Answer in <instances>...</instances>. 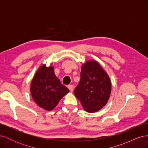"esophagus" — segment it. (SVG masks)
<instances>
[{
	"label": "esophagus",
	"mask_w": 148,
	"mask_h": 148,
	"mask_svg": "<svg viewBox=\"0 0 148 148\" xmlns=\"http://www.w3.org/2000/svg\"><path fill=\"white\" fill-rule=\"evenodd\" d=\"M67 87H68V88L69 89V90H70V92H73V89H74V87H73V85L69 84V85H68V86H67Z\"/></svg>",
	"instance_id": "34e87169"
}]
</instances>
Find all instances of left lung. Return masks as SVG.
<instances>
[{"label": "left lung", "instance_id": "1", "mask_svg": "<svg viewBox=\"0 0 148 148\" xmlns=\"http://www.w3.org/2000/svg\"><path fill=\"white\" fill-rule=\"evenodd\" d=\"M80 81L74 90L88 112L102 109L109 100L111 82L106 71L96 61H88L82 65Z\"/></svg>", "mask_w": 148, "mask_h": 148}]
</instances>
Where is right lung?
I'll list each match as a JSON object with an SVG mask.
<instances>
[{"mask_svg": "<svg viewBox=\"0 0 148 148\" xmlns=\"http://www.w3.org/2000/svg\"><path fill=\"white\" fill-rule=\"evenodd\" d=\"M31 93L34 102L42 108L51 110L62 97L69 92L54 74L52 66L39 67L31 84Z\"/></svg>", "mask_w": 148, "mask_h": 148, "instance_id": "1", "label": "right lung"}]
</instances>
